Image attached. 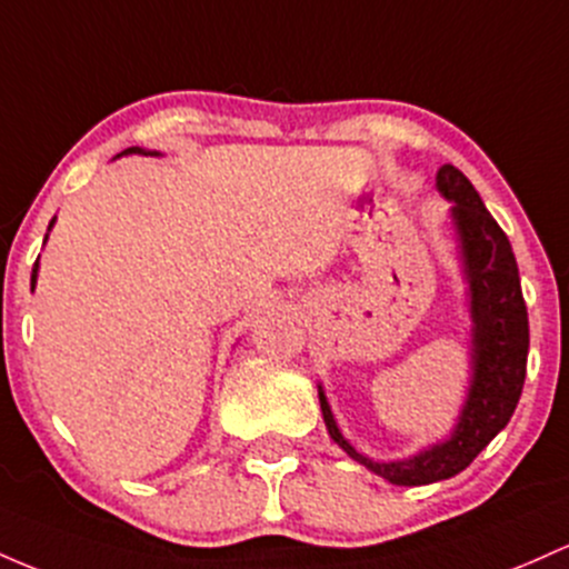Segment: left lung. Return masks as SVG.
Segmentation results:
<instances>
[{"mask_svg":"<svg viewBox=\"0 0 569 569\" xmlns=\"http://www.w3.org/2000/svg\"><path fill=\"white\" fill-rule=\"evenodd\" d=\"M438 190L446 199L455 201L451 214H455L459 241H462L476 322L473 385H470L468 403L459 417L455 436L411 459L373 462V459L357 455L343 440L328 400L319 392V406H322L330 438L376 476L400 483V487L443 481V478L457 476L459 470L468 468L487 449L489 440L510 422L527 376L529 319L525 296H521L519 266H516L508 236L483 207L473 182L457 166H440Z\"/></svg>","mask_w":569,"mask_h":569,"instance_id":"1","label":"left lung"}]
</instances>
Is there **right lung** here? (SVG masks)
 <instances>
[{"mask_svg": "<svg viewBox=\"0 0 569 569\" xmlns=\"http://www.w3.org/2000/svg\"><path fill=\"white\" fill-rule=\"evenodd\" d=\"M126 152H133V147H129ZM50 226H53V222H50ZM37 260H40V258H37ZM34 282H37V263H34V268H31V287H34Z\"/></svg>", "mask_w": 569, "mask_h": 569, "instance_id": "add662e5", "label": "right lung"}]
</instances>
